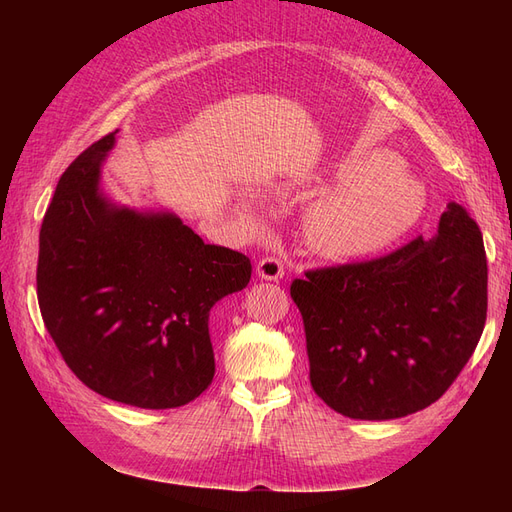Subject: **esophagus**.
I'll return each instance as SVG.
<instances>
[{
	"instance_id": "esophagus-1",
	"label": "esophagus",
	"mask_w": 512,
	"mask_h": 512,
	"mask_svg": "<svg viewBox=\"0 0 512 512\" xmlns=\"http://www.w3.org/2000/svg\"><path fill=\"white\" fill-rule=\"evenodd\" d=\"M256 275L260 280H269V282H280L284 277V265L280 258L275 256H267L262 258L258 265H256Z\"/></svg>"
}]
</instances>
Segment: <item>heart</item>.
<instances>
[{
  "mask_svg": "<svg viewBox=\"0 0 512 512\" xmlns=\"http://www.w3.org/2000/svg\"><path fill=\"white\" fill-rule=\"evenodd\" d=\"M386 149H356L322 175L335 188L305 213L307 245L327 258H361L404 239L427 209L425 185Z\"/></svg>",
  "mask_w": 512,
  "mask_h": 512,
  "instance_id": "heart-1",
  "label": "heart"
}]
</instances>
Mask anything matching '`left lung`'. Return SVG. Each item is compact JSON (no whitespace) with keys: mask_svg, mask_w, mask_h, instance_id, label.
<instances>
[{"mask_svg":"<svg viewBox=\"0 0 512 512\" xmlns=\"http://www.w3.org/2000/svg\"><path fill=\"white\" fill-rule=\"evenodd\" d=\"M290 297L305 324L309 380L324 404L359 421L408 416L446 393L483 335V235L451 203L431 239L307 271Z\"/></svg>","mask_w":512,"mask_h":512,"instance_id":"8db88e82","label":"left lung"}]
</instances>
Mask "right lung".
Returning a JSON list of instances; mask_svg holds the SVG:
<instances>
[{
  "instance_id": "1",
  "label": "right lung",
  "mask_w": 512,
  "mask_h": 512,
  "mask_svg": "<svg viewBox=\"0 0 512 512\" xmlns=\"http://www.w3.org/2000/svg\"><path fill=\"white\" fill-rule=\"evenodd\" d=\"M117 130L61 175L40 228L38 303L66 365L119 404H190L213 380L211 307L250 284V258L175 213L115 205L102 164Z\"/></svg>"
}]
</instances>
